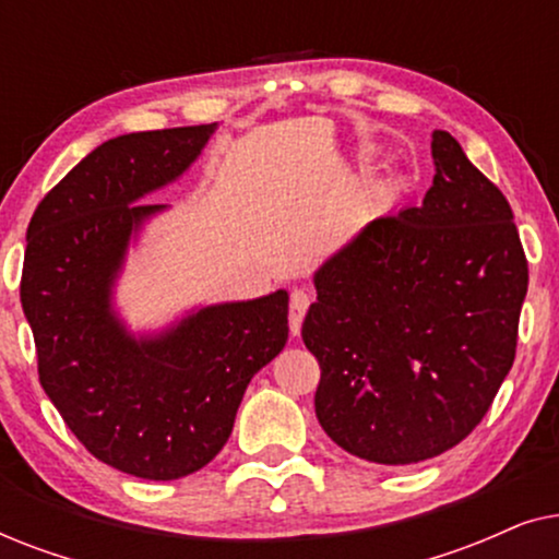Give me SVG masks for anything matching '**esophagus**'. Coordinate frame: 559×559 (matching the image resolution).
Segmentation results:
<instances>
[{"instance_id":"obj_1","label":"esophagus","mask_w":559,"mask_h":559,"mask_svg":"<svg viewBox=\"0 0 559 559\" xmlns=\"http://www.w3.org/2000/svg\"><path fill=\"white\" fill-rule=\"evenodd\" d=\"M310 308V295L305 293V289H295L293 295H289V331L293 335L300 333L302 328V318L305 312Z\"/></svg>"}]
</instances>
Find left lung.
<instances>
[{
  "instance_id": "obj_1",
  "label": "left lung",
  "mask_w": 559,
  "mask_h": 559,
  "mask_svg": "<svg viewBox=\"0 0 559 559\" xmlns=\"http://www.w3.org/2000/svg\"><path fill=\"white\" fill-rule=\"evenodd\" d=\"M423 205L373 218L316 274L302 341L316 415L371 463L407 465L468 438L514 364L530 285L507 195L432 132Z\"/></svg>"
}]
</instances>
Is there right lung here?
Segmentation results:
<instances>
[{"label": "right lung", "mask_w": 559, "mask_h": 559, "mask_svg": "<svg viewBox=\"0 0 559 559\" xmlns=\"http://www.w3.org/2000/svg\"><path fill=\"white\" fill-rule=\"evenodd\" d=\"M213 129L104 142L27 226L20 300L40 384L91 455L136 478L173 480L211 463L251 377L287 343L285 289L205 308L152 341L129 338L109 310L129 234L163 209L136 201L178 178Z\"/></svg>", "instance_id": "add662e5"}]
</instances>
